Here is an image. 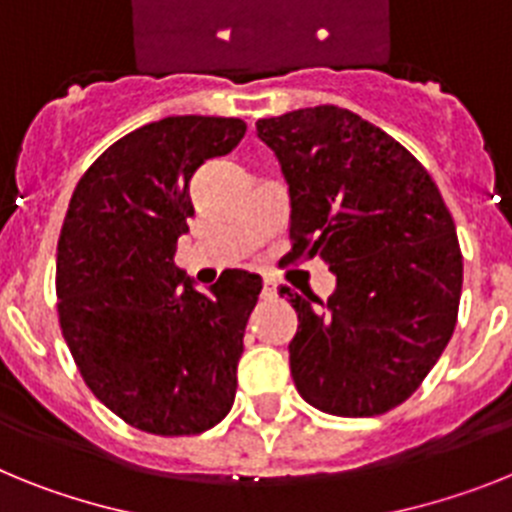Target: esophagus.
<instances>
[{
	"mask_svg": "<svg viewBox=\"0 0 512 512\" xmlns=\"http://www.w3.org/2000/svg\"><path fill=\"white\" fill-rule=\"evenodd\" d=\"M275 283L273 281H268V278H265V283H262V299H275Z\"/></svg>",
	"mask_w": 512,
	"mask_h": 512,
	"instance_id": "34e87169",
	"label": "esophagus"
}]
</instances>
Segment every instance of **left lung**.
Instances as JSON below:
<instances>
[{
  "mask_svg": "<svg viewBox=\"0 0 512 512\" xmlns=\"http://www.w3.org/2000/svg\"><path fill=\"white\" fill-rule=\"evenodd\" d=\"M291 195V252L337 275L330 299L281 286L299 317L288 345L301 397L337 417L410 399L456 327L464 262L428 170L389 133L337 105L257 121Z\"/></svg>",
  "mask_w": 512,
  "mask_h": 512,
  "instance_id": "left-lung-1",
  "label": "left lung"
}]
</instances>
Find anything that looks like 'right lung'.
I'll return each instance as SVG.
<instances>
[{"label": "right lung", "mask_w": 512, "mask_h": 512, "mask_svg": "<svg viewBox=\"0 0 512 512\" xmlns=\"http://www.w3.org/2000/svg\"><path fill=\"white\" fill-rule=\"evenodd\" d=\"M247 123L172 115L115 141L77 182L56 252L59 322L84 384L154 435H198L237 394L244 327L262 278L224 270L206 293L175 265L190 177Z\"/></svg>", "instance_id": "1"}]
</instances>
